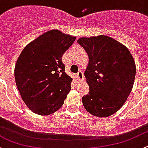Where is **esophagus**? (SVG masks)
I'll return each mask as SVG.
<instances>
[{"instance_id": "esophagus-1", "label": "esophagus", "mask_w": 148, "mask_h": 148, "mask_svg": "<svg viewBox=\"0 0 148 148\" xmlns=\"http://www.w3.org/2000/svg\"><path fill=\"white\" fill-rule=\"evenodd\" d=\"M77 78H78L79 81L80 82H82V81L84 80V73L82 72V71H79L78 73H77Z\"/></svg>"}]
</instances>
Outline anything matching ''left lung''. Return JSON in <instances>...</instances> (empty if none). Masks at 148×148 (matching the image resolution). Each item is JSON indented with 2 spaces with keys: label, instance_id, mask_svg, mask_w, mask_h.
Listing matches in <instances>:
<instances>
[{
  "label": "left lung",
  "instance_id": "left-lung-1",
  "mask_svg": "<svg viewBox=\"0 0 148 148\" xmlns=\"http://www.w3.org/2000/svg\"><path fill=\"white\" fill-rule=\"evenodd\" d=\"M88 56L84 76L88 94L82 97L85 109L97 117H108L125 103L134 84L136 66L125 46L106 35L77 40Z\"/></svg>",
  "mask_w": 148,
  "mask_h": 148
}]
</instances>
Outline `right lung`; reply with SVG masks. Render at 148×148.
<instances>
[{
	"instance_id": "obj_1",
	"label": "right lung",
	"mask_w": 148,
	"mask_h": 148,
	"mask_svg": "<svg viewBox=\"0 0 148 148\" xmlns=\"http://www.w3.org/2000/svg\"><path fill=\"white\" fill-rule=\"evenodd\" d=\"M75 40L52 29L29 42L18 57L15 83L23 101L36 114H52L64 104L72 79L64 71L62 57Z\"/></svg>"
}]
</instances>
